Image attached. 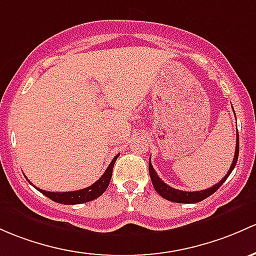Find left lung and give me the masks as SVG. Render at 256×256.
Segmentation results:
<instances>
[{"instance_id":"8db88e82","label":"left lung","mask_w":256,"mask_h":256,"mask_svg":"<svg viewBox=\"0 0 256 256\" xmlns=\"http://www.w3.org/2000/svg\"><path fill=\"white\" fill-rule=\"evenodd\" d=\"M238 154H239V135H238V131H236V153H234V158H233V162L232 166H230V170L228 173L226 174V176L223 178L222 180L218 182V184L214 185L212 188H208V189L205 190H201V192H182V190H178L174 189V188L169 186L168 184L163 182L158 174L156 173V170L153 169V166L150 164V160L148 163V169H150V180H152V184L154 190L160 194V196L166 200L169 201H173V202H179V204H196V202H200V201L205 200L206 198L211 196L212 194L216 192L217 189L223 184V182L227 180V178L230 176V174L232 173V170L234 169L236 160H238Z\"/></svg>"}]
</instances>
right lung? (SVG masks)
<instances>
[{"label":"right lung","mask_w":256,"mask_h":256,"mask_svg":"<svg viewBox=\"0 0 256 256\" xmlns=\"http://www.w3.org/2000/svg\"><path fill=\"white\" fill-rule=\"evenodd\" d=\"M118 157H119V154L115 156L114 160H112V163L109 164V166H108L106 170L104 172L103 176L99 178L94 184H92L88 188H84V189L67 192H45V190L39 189V188H36V189L42 194H44L45 196H48L50 200L58 204H64V205H77V204H84L88 202V201L96 200V198H99V196L106 190L112 176V166H114L115 160H116Z\"/></svg>","instance_id":"1"}]
</instances>
